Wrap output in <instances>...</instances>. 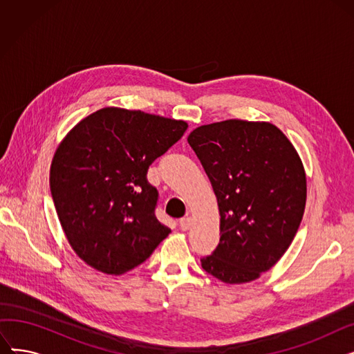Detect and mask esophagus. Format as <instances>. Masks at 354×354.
Instances as JSON below:
<instances>
[{
	"label": "esophagus",
	"instance_id": "1",
	"mask_svg": "<svg viewBox=\"0 0 354 354\" xmlns=\"http://www.w3.org/2000/svg\"><path fill=\"white\" fill-rule=\"evenodd\" d=\"M191 224H192V219L189 216H185L179 221V227L182 231H188L191 228Z\"/></svg>",
	"mask_w": 354,
	"mask_h": 354
}]
</instances>
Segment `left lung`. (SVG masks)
I'll return each mask as SVG.
<instances>
[{
    "label": "left lung",
    "instance_id": "8db88e82",
    "mask_svg": "<svg viewBox=\"0 0 354 354\" xmlns=\"http://www.w3.org/2000/svg\"><path fill=\"white\" fill-rule=\"evenodd\" d=\"M188 143L205 169L219 208V244L202 268L243 284L274 267L304 215L307 179L295 147L270 122L230 119L194 129Z\"/></svg>",
    "mask_w": 354,
    "mask_h": 354
}]
</instances>
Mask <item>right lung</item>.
Masks as SVG:
<instances>
[{
	"instance_id": "right-lung-1",
	"label": "right lung",
	"mask_w": 354,
	"mask_h": 354,
	"mask_svg": "<svg viewBox=\"0 0 354 354\" xmlns=\"http://www.w3.org/2000/svg\"><path fill=\"white\" fill-rule=\"evenodd\" d=\"M187 129L183 120L103 107L62 140L50 167L51 196L68 244L87 266L124 274L169 235L155 216L158 191L146 174Z\"/></svg>"
}]
</instances>
